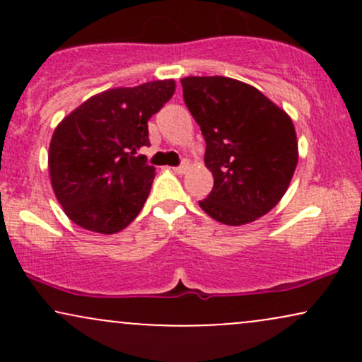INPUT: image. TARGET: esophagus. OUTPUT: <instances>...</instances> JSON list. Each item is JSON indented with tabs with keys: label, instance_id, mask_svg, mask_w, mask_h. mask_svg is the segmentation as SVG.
Returning <instances> with one entry per match:
<instances>
[{
	"label": "esophagus",
	"instance_id": "obj_1",
	"mask_svg": "<svg viewBox=\"0 0 362 362\" xmlns=\"http://www.w3.org/2000/svg\"><path fill=\"white\" fill-rule=\"evenodd\" d=\"M187 170H189V163H187V161H182V165H178V167L173 168V172L178 173V175H184Z\"/></svg>",
	"mask_w": 362,
	"mask_h": 362
}]
</instances>
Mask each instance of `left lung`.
<instances>
[{"label": "left lung", "mask_w": 362, "mask_h": 362, "mask_svg": "<svg viewBox=\"0 0 362 362\" xmlns=\"http://www.w3.org/2000/svg\"><path fill=\"white\" fill-rule=\"evenodd\" d=\"M180 83L214 177L213 190L199 206L230 226L267 214L288 190L298 163L293 120L264 93L233 78L189 76Z\"/></svg>", "instance_id": "obj_1"}]
</instances>
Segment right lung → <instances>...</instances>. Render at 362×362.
<instances>
[{
    "label": "right lung",
    "mask_w": 362,
    "mask_h": 362,
    "mask_svg": "<svg viewBox=\"0 0 362 362\" xmlns=\"http://www.w3.org/2000/svg\"><path fill=\"white\" fill-rule=\"evenodd\" d=\"M175 81L102 91L61 120L49 146L54 194L78 226L112 235L146 202L155 168L146 156L148 120L173 97Z\"/></svg>",
    "instance_id": "1"
}]
</instances>
